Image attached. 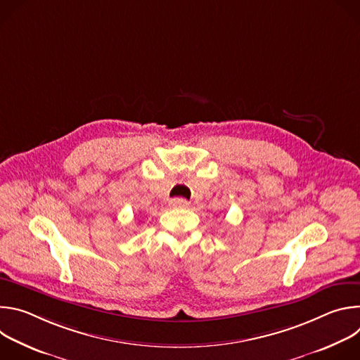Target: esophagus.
Instances as JSON below:
<instances>
[{"label": "esophagus", "mask_w": 360, "mask_h": 360, "mask_svg": "<svg viewBox=\"0 0 360 360\" xmlns=\"http://www.w3.org/2000/svg\"><path fill=\"white\" fill-rule=\"evenodd\" d=\"M169 207L171 208H188L189 202L184 198H175V199L169 200Z\"/></svg>", "instance_id": "esophagus-1"}]
</instances>
